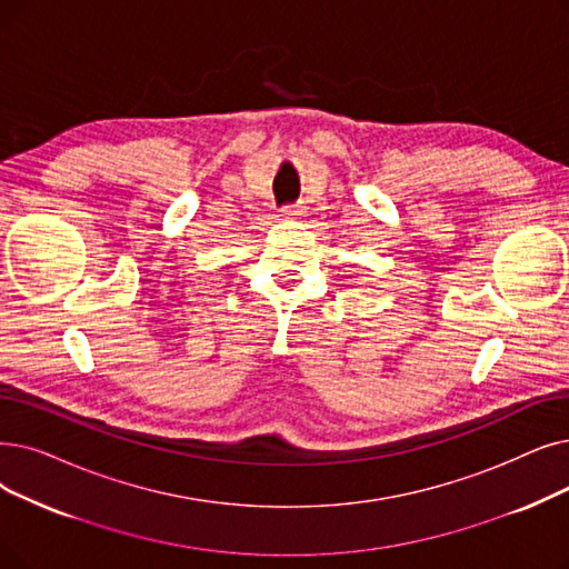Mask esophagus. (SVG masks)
<instances>
[{"label": "esophagus", "instance_id": "esophagus-1", "mask_svg": "<svg viewBox=\"0 0 569 569\" xmlns=\"http://www.w3.org/2000/svg\"><path fill=\"white\" fill-rule=\"evenodd\" d=\"M302 207L300 204H286V207H281L279 209V213L283 216V218H298V216H302Z\"/></svg>", "mask_w": 569, "mask_h": 569}]
</instances>
